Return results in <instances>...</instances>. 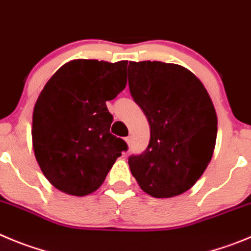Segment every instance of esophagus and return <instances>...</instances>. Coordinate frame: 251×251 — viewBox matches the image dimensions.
I'll return each mask as SVG.
<instances>
[{"mask_svg":"<svg viewBox=\"0 0 251 251\" xmlns=\"http://www.w3.org/2000/svg\"><path fill=\"white\" fill-rule=\"evenodd\" d=\"M125 141H126V144H127L128 146H130V145H131V136L125 137Z\"/></svg>","mask_w":251,"mask_h":251,"instance_id":"1","label":"esophagus"}]
</instances>
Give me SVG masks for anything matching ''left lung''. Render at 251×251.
<instances>
[{
	"label": "left lung",
	"mask_w": 251,
	"mask_h": 251,
	"mask_svg": "<svg viewBox=\"0 0 251 251\" xmlns=\"http://www.w3.org/2000/svg\"><path fill=\"white\" fill-rule=\"evenodd\" d=\"M131 97L150 124V142L128 165L142 191L170 198L188 191L207 168L217 139V114L201 80L186 68L130 62Z\"/></svg>",
	"instance_id": "left-lung-1"
}]
</instances>
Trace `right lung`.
<instances>
[{
	"mask_svg": "<svg viewBox=\"0 0 251 251\" xmlns=\"http://www.w3.org/2000/svg\"><path fill=\"white\" fill-rule=\"evenodd\" d=\"M126 60L76 59L44 85L33 110L32 141L46 178L72 196L97 191L116 158L127 150L110 133L106 101L125 89Z\"/></svg>",
	"mask_w": 251,
	"mask_h": 251,
	"instance_id": "1",
	"label": "right lung"
}]
</instances>
